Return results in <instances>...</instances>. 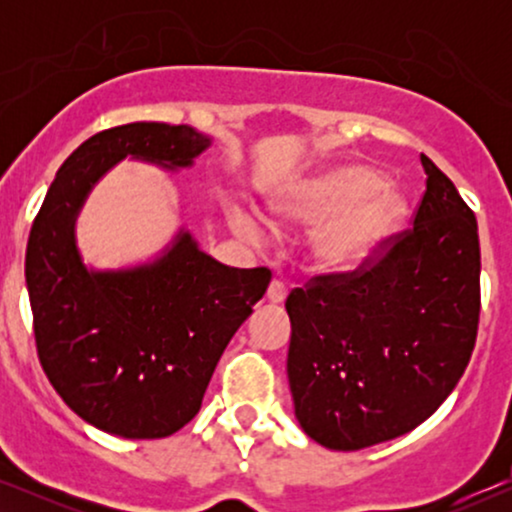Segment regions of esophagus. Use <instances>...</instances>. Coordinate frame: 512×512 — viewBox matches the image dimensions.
I'll return each instance as SVG.
<instances>
[{"instance_id":"esophagus-1","label":"esophagus","mask_w":512,"mask_h":512,"mask_svg":"<svg viewBox=\"0 0 512 512\" xmlns=\"http://www.w3.org/2000/svg\"><path fill=\"white\" fill-rule=\"evenodd\" d=\"M286 293H289V289H286V284L282 282V279H272L270 286H268V300H270V303H284Z\"/></svg>"}]
</instances>
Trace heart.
I'll return each instance as SVG.
<instances>
[{"label": "heart", "mask_w": 512, "mask_h": 512, "mask_svg": "<svg viewBox=\"0 0 512 512\" xmlns=\"http://www.w3.org/2000/svg\"><path fill=\"white\" fill-rule=\"evenodd\" d=\"M275 212L293 223L328 219L312 237V254L326 268L352 270L366 263L398 228L405 216V198L387 186L380 170L345 165L279 198ZM233 223L247 240H263V226L254 214L233 212Z\"/></svg>", "instance_id": "obj_1"}]
</instances>
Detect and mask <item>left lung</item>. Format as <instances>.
<instances>
[{
  "label": "left lung",
  "instance_id": "8db88e82",
  "mask_svg": "<svg viewBox=\"0 0 512 512\" xmlns=\"http://www.w3.org/2000/svg\"><path fill=\"white\" fill-rule=\"evenodd\" d=\"M412 228L352 272L317 275L286 298L296 419L328 450L354 452L429 419L471 361L480 319L478 221L422 153Z\"/></svg>",
  "mask_w": 512,
  "mask_h": 512
}]
</instances>
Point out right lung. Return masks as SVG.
<instances>
[{"instance_id": "obj_1", "label": "right lung", "mask_w": 512, "mask_h": 512, "mask_svg": "<svg viewBox=\"0 0 512 512\" xmlns=\"http://www.w3.org/2000/svg\"><path fill=\"white\" fill-rule=\"evenodd\" d=\"M212 139L191 125L128 123L65 160L32 223L25 279L41 368L62 401L130 440L172 436L198 415L223 349L268 289V268H228L181 230L158 261L116 272L83 265L74 223L123 158L188 167Z\"/></svg>"}]
</instances>
